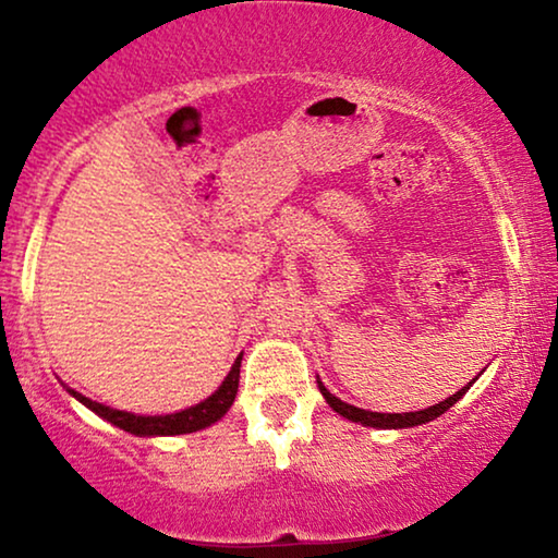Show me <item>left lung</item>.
Instances as JSON below:
<instances>
[{
  "label": "left lung",
  "mask_w": 558,
  "mask_h": 558,
  "mask_svg": "<svg viewBox=\"0 0 558 558\" xmlns=\"http://www.w3.org/2000/svg\"><path fill=\"white\" fill-rule=\"evenodd\" d=\"M475 380H477V378H472L468 386H462L460 391L449 396V399L439 401V403H434V407L424 409V411H409V414H380V411H365V409L350 407V403L340 401L338 396L327 391L325 384H323V380H319V378H317V386H319V393L325 396V401L330 403V407H332L335 411H338L340 416L350 418V422H355V424H363V426H373V429H409V426L426 424V422H432V418H437V416L445 414L447 409H452L454 403L460 401L464 393H468V388H470L472 384H475Z\"/></svg>",
  "instance_id": "left-lung-1"
}]
</instances>
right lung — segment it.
<instances>
[{
    "label": "right lung",
    "mask_w": 558,
    "mask_h": 558,
    "mask_svg": "<svg viewBox=\"0 0 558 558\" xmlns=\"http://www.w3.org/2000/svg\"><path fill=\"white\" fill-rule=\"evenodd\" d=\"M241 357L243 353L235 357L231 371L223 378V384L216 388V393H210L208 399L195 403V407L174 411V414H157V416H144V414H132V411H119L111 407H104L88 396H83L75 391V388H68L65 391L73 396L75 401H81L83 407L94 411L106 422L119 426L129 434H136V437H174V434H190V432H201L205 426L216 424L218 418L226 416V411L233 407L235 401V391H239V378H241Z\"/></svg>",
    "instance_id": "right-lung-1"
}]
</instances>
